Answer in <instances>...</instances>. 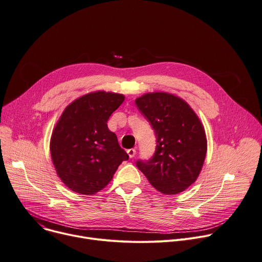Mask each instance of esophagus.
<instances>
[{
	"mask_svg": "<svg viewBox=\"0 0 262 262\" xmlns=\"http://www.w3.org/2000/svg\"><path fill=\"white\" fill-rule=\"evenodd\" d=\"M127 155L129 158H134L136 156V149L135 148H130L127 150Z\"/></svg>",
	"mask_w": 262,
	"mask_h": 262,
	"instance_id": "1",
	"label": "esophagus"
}]
</instances>
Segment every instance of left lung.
<instances>
[{"label":"left lung","instance_id":"obj_1","mask_svg":"<svg viewBox=\"0 0 262 262\" xmlns=\"http://www.w3.org/2000/svg\"><path fill=\"white\" fill-rule=\"evenodd\" d=\"M136 104L157 137L154 157L137 161L138 168L158 191L167 195L184 191L199 178L207 154L200 118L185 100L165 92L142 95Z\"/></svg>","mask_w":262,"mask_h":262}]
</instances>
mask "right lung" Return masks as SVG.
Returning a JSON list of instances; mask_svg holds the SVG:
<instances>
[{
	"label": "right lung",
	"mask_w": 262,
	"mask_h": 262,
	"mask_svg": "<svg viewBox=\"0 0 262 262\" xmlns=\"http://www.w3.org/2000/svg\"><path fill=\"white\" fill-rule=\"evenodd\" d=\"M124 95L96 91L71 102L52 132L50 152L56 173L72 191L92 195L102 190L128 155L107 127Z\"/></svg>",
	"instance_id": "obj_1"
}]
</instances>
